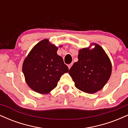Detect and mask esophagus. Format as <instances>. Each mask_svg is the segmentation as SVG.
<instances>
[{
  "instance_id": "esophagus-1",
  "label": "esophagus",
  "mask_w": 128,
  "mask_h": 128,
  "mask_svg": "<svg viewBox=\"0 0 128 128\" xmlns=\"http://www.w3.org/2000/svg\"><path fill=\"white\" fill-rule=\"evenodd\" d=\"M72 65H73V64H72V63H71V64H68V69H70V68H71V67H72Z\"/></svg>"
}]
</instances>
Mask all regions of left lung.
<instances>
[{
	"mask_svg": "<svg viewBox=\"0 0 128 128\" xmlns=\"http://www.w3.org/2000/svg\"><path fill=\"white\" fill-rule=\"evenodd\" d=\"M94 46L79 50L78 61L69 70V74L78 89L92 94L100 90L109 80L112 64L109 57L100 46Z\"/></svg>",
	"mask_w": 128,
	"mask_h": 128,
	"instance_id": "obj_1",
	"label": "left lung"
}]
</instances>
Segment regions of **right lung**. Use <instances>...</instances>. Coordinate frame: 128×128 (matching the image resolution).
<instances>
[{
  "instance_id": "obj_1",
  "label": "right lung",
  "mask_w": 128,
  "mask_h": 128,
  "mask_svg": "<svg viewBox=\"0 0 128 128\" xmlns=\"http://www.w3.org/2000/svg\"><path fill=\"white\" fill-rule=\"evenodd\" d=\"M58 49L49 40L44 39L32 48L24 59L22 71L28 86L34 92L49 93L57 86L61 76L68 72L62 57L57 54Z\"/></svg>"
}]
</instances>
